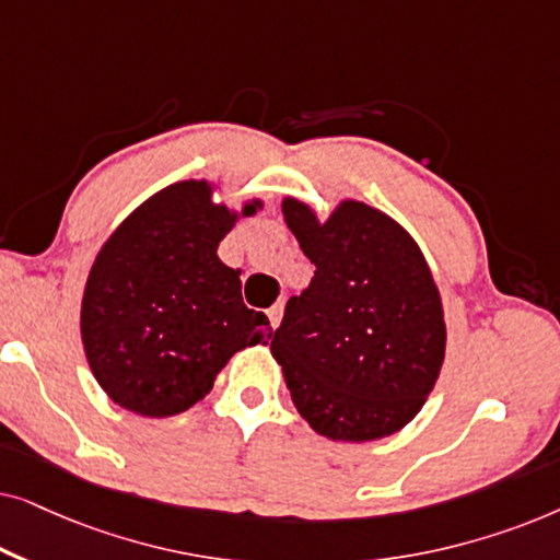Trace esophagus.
I'll return each instance as SVG.
<instances>
[{"label":"esophagus","mask_w":560,"mask_h":560,"mask_svg":"<svg viewBox=\"0 0 560 560\" xmlns=\"http://www.w3.org/2000/svg\"><path fill=\"white\" fill-rule=\"evenodd\" d=\"M267 318H270V326H272V328H278L280 320H282V303L272 305V308L267 311Z\"/></svg>","instance_id":"34e87169"}]
</instances>
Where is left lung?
<instances>
[{"label": "left lung", "mask_w": 560, "mask_h": 560, "mask_svg": "<svg viewBox=\"0 0 560 560\" xmlns=\"http://www.w3.org/2000/svg\"><path fill=\"white\" fill-rule=\"evenodd\" d=\"M282 217L316 265L270 343L293 405L331 441H377L423 408L446 357L439 285L418 242L385 211L341 198L328 219L301 198Z\"/></svg>", "instance_id": "1"}]
</instances>
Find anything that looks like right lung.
<instances>
[{
	"label": "right lung",
	"instance_id": "add662e5",
	"mask_svg": "<svg viewBox=\"0 0 560 560\" xmlns=\"http://www.w3.org/2000/svg\"><path fill=\"white\" fill-rule=\"evenodd\" d=\"M213 180H178L142 201L96 252L81 301V341L98 387L119 408L171 418L211 393L236 351L267 343L270 320L242 301L219 242L242 209L213 201Z\"/></svg>",
	"mask_w": 560,
	"mask_h": 560
}]
</instances>
